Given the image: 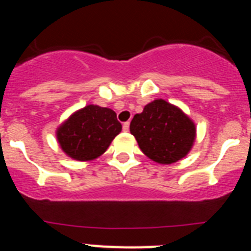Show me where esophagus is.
Instances as JSON below:
<instances>
[{"mask_svg":"<svg viewBox=\"0 0 251 251\" xmlns=\"http://www.w3.org/2000/svg\"><path fill=\"white\" fill-rule=\"evenodd\" d=\"M123 130L124 132H128V130H129V122H126V123L123 124Z\"/></svg>","mask_w":251,"mask_h":251,"instance_id":"esophagus-1","label":"esophagus"}]
</instances>
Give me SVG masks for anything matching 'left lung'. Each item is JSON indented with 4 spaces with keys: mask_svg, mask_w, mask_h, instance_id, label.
<instances>
[{
    "mask_svg": "<svg viewBox=\"0 0 251 251\" xmlns=\"http://www.w3.org/2000/svg\"><path fill=\"white\" fill-rule=\"evenodd\" d=\"M130 133L146 156L161 165L182 159L196 139L194 121L178 106L156 99L136 114L130 122Z\"/></svg>",
    "mask_w": 251,
    "mask_h": 251,
    "instance_id": "obj_1",
    "label": "left lung"
}]
</instances>
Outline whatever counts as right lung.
Masks as SVG:
<instances>
[{
	"label": "right lung",
	"mask_w": 251,
	"mask_h": 251,
	"mask_svg": "<svg viewBox=\"0 0 251 251\" xmlns=\"http://www.w3.org/2000/svg\"><path fill=\"white\" fill-rule=\"evenodd\" d=\"M121 130L114 110L89 104L60 124L56 139L66 156L86 162L101 156Z\"/></svg>",
	"instance_id": "add662e5"
}]
</instances>
